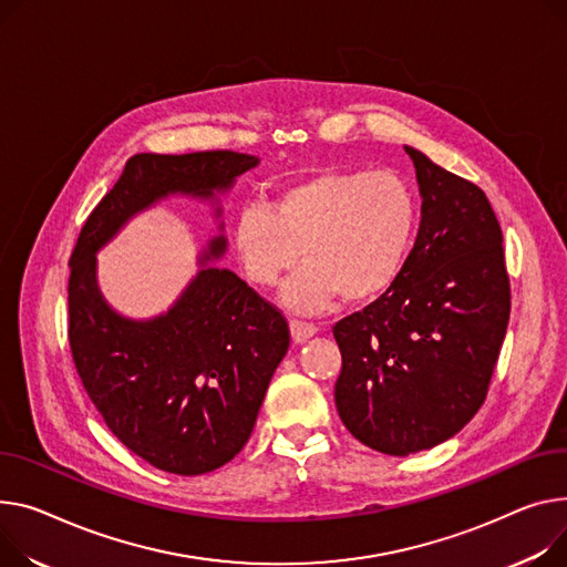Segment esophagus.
Here are the masks:
<instances>
[{
  "mask_svg": "<svg viewBox=\"0 0 567 567\" xmlns=\"http://www.w3.org/2000/svg\"><path fill=\"white\" fill-rule=\"evenodd\" d=\"M289 330H291V339L296 344H303L310 337L317 334V326L306 323V321H296V319L289 321Z\"/></svg>",
  "mask_w": 567,
  "mask_h": 567,
  "instance_id": "1",
  "label": "esophagus"
}]
</instances>
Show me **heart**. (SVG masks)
<instances>
[{
	"mask_svg": "<svg viewBox=\"0 0 567 567\" xmlns=\"http://www.w3.org/2000/svg\"><path fill=\"white\" fill-rule=\"evenodd\" d=\"M420 223L417 196L394 171H323L282 184L269 205L239 209L233 244L246 280L269 289L293 267L282 303L323 312L337 293L367 303L401 276Z\"/></svg>",
	"mask_w": 567,
	"mask_h": 567,
	"instance_id": "b5f03b06",
	"label": "heart"
}]
</instances>
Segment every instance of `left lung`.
<instances>
[{
	"mask_svg": "<svg viewBox=\"0 0 567 567\" xmlns=\"http://www.w3.org/2000/svg\"><path fill=\"white\" fill-rule=\"evenodd\" d=\"M422 223L399 280L337 321L334 403L362 444L408 456L454 437L485 401L511 315L502 228L481 188L405 145Z\"/></svg>",
	"mask_w": 567,
	"mask_h": 567,
	"instance_id": "obj_1",
	"label": "left lung"
}]
</instances>
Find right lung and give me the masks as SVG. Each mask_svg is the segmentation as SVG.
I'll use <instances>...</instances> for the list:
<instances>
[{
    "label": "right lung",
    "mask_w": 567,
    "mask_h": 567,
    "mask_svg": "<svg viewBox=\"0 0 567 567\" xmlns=\"http://www.w3.org/2000/svg\"><path fill=\"white\" fill-rule=\"evenodd\" d=\"M257 164L233 150L134 155L70 257L68 337L84 390L113 435L171 474L214 472L244 449L289 349L287 319L237 274L207 267L228 248L223 235L207 244L173 308L145 321L111 310L95 252L138 212L177 194L216 200Z\"/></svg>",
    "instance_id": "add662e5"
}]
</instances>
